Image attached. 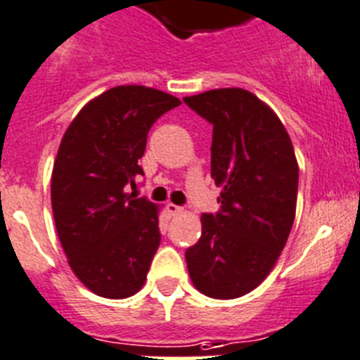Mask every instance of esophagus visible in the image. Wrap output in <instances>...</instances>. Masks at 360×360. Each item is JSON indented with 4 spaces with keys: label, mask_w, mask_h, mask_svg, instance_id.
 Listing matches in <instances>:
<instances>
[{
    "label": "esophagus",
    "mask_w": 360,
    "mask_h": 360,
    "mask_svg": "<svg viewBox=\"0 0 360 360\" xmlns=\"http://www.w3.org/2000/svg\"><path fill=\"white\" fill-rule=\"evenodd\" d=\"M167 210H169V213L172 214V217H177V214L183 213V207H181V206H176V204H172V202H170L169 206H167Z\"/></svg>",
    "instance_id": "1"
}]
</instances>
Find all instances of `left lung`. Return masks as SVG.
I'll return each instance as SVG.
<instances>
[{"label": "left lung", "mask_w": 360, "mask_h": 360, "mask_svg": "<svg viewBox=\"0 0 360 360\" xmlns=\"http://www.w3.org/2000/svg\"><path fill=\"white\" fill-rule=\"evenodd\" d=\"M213 124L211 177L220 213L202 214V234L186 250L193 286L218 300L243 297L268 277L297 213L298 163L277 113L245 89L184 97Z\"/></svg>", "instance_id": "1"}]
</instances>
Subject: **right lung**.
<instances>
[{"instance_id":"right-lung-1","label":"right lung","mask_w":360,"mask_h":360,"mask_svg":"<svg viewBox=\"0 0 360 360\" xmlns=\"http://www.w3.org/2000/svg\"><path fill=\"white\" fill-rule=\"evenodd\" d=\"M179 104L150 86L119 85L90 99L63 133L51 174L56 233L70 270L99 297L120 300L146 284L161 206L126 186L143 176L154 120Z\"/></svg>"}]
</instances>
